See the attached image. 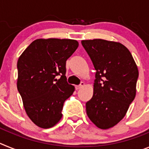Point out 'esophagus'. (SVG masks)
<instances>
[{
  "label": "esophagus",
  "mask_w": 149,
  "mask_h": 149,
  "mask_svg": "<svg viewBox=\"0 0 149 149\" xmlns=\"http://www.w3.org/2000/svg\"><path fill=\"white\" fill-rule=\"evenodd\" d=\"M84 86H85V84H84V82H81V84H80V85H78V86H76L75 88H76V89H81L82 87H84Z\"/></svg>",
  "instance_id": "34e87169"
}]
</instances>
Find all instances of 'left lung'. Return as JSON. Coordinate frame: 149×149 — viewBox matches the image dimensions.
Listing matches in <instances>:
<instances>
[{
	"label": "left lung",
	"mask_w": 149,
	"mask_h": 149,
	"mask_svg": "<svg viewBox=\"0 0 149 149\" xmlns=\"http://www.w3.org/2000/svg\"><path fill=\"white\" fill-rule=\"evenodd\" d=\"M96 70L93 95L86 114L101 129L113 127L124 118L136 96L139 72L125 46L96 39L81 41Z\"/></svg>",
	"instance_id": "8db88e82"
}]
</instances>
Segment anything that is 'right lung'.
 <instances>
[{
  "label": "right lung",
  "mask_w": 149,
  "mask_h": 149,
  "mask_svg": "<svg viewBox=\"0 0 149 149\" xmlns=\"http://www.w3.org/2000/svg\"><path fill=\"white\" fill-rule=\"evenodd\" d=\"M78 45L74 39H38L18 58L17 88L26 113L39 127H53L63 116V104L74 91L67 83L65 63Z\"/></svg>",
  "instance_id": "obj_1"
}]
</instances>
